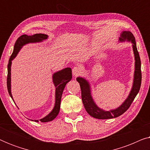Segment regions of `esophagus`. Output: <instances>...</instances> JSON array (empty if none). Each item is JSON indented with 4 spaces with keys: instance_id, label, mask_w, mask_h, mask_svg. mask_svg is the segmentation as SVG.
Returning <instances> with one entry per match:
<instances>
[{
    "instance_id": "esophagus-1",
    "label": "esophagus",
    "mask_w": 150,
    "mask_h": 150,
    "mask_svg": "<svg viewBox=\"0 0 150 150\" xmlns=\"http://www.w3.org/2000/svg\"><path fill=\"white\" fill-rule=\"evenodd\" d=\"M82 73H83V69L79 66H76L72 69V74L75 76L81 75Z\"/></svg>"
}]
</instances>
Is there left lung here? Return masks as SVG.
Returning a JSON list of instances; mask_svg holds the SVG:
<instances>
[{"label": "left lung", "instance_id": "8db88e82", "mask_svg": "<svg viewBox=\"0 0 150 150\" xmlns=\"http://www.w3.org/2000/svg\"><path fill=\"white\" fill-rule=\"evenodd\" d=\"M126 40L132 43V48L135 59V70L132 90H131L128 98L125 100V102L120 107L116 109L109 110V111H105V110L100 109L96 106L91 97L89 83L83 78L78 77L76 79V81L79 82L80 86H81L82 101H83L85 110L90 115L94 118L100 119V120H106V119L115 118L122 115L128 109L140 90L141 78H142L141 70V59L137 48L135 38L132 33L130 31L122 32L120 38V41L124 42Z\"/></svg>", "mask_w": 150, "mask_h": 150}]
</instances>
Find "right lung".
<instances>
[{
    "label": "right lung",
    "instance_id": "1",
    "mask_svg": "<svg viewBox=\"0 0 150 150\" xmlns=\"http://www.w3.org/2000/svg\"><path fill=\"white\" fill-rule=\"evenodd\" d=\"M48 38V35L42 33H37L33 35H22L16 40L14 45V49L13 53L10 57L9 63L7 65V90L9 92V96L12 98V95L11 93V61L15 58L16 55L19 52V50L24 45L28 43H35V42H40L42 41L46 40ZM72 75H71V69L70 67H67L62 69V70L57 71L54 73L52 76L53 83L54 84L56 90H55V104L53 110L49 113L48 115L45 117L43 119H41L40 121L41 122H50L54 120V119L59 114V110H60V104H61V96L64 88L66 85V84L68 83L69 81H71ZM35 122H39V120H35Z\"/></svg>",
    "mask_w": 150,
    "mask_h": 150
}]
</instances>
